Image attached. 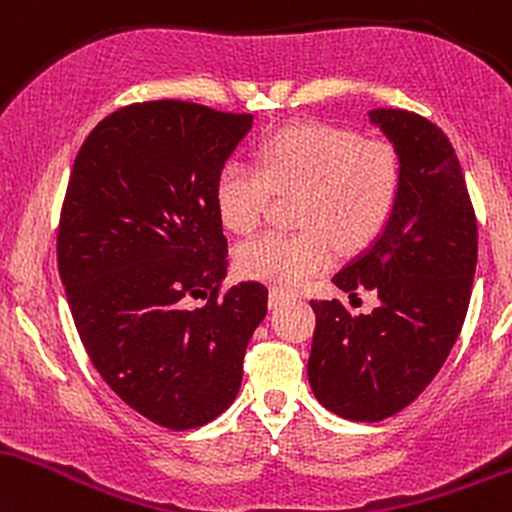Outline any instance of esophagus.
I'll return each mask as SVG.
<instances>
[{"instance_id": "esophagus-1", "label": "esophagus", "mask_w": 512, "mask_h": 512, "mask_svg": "<svg viewBox=\"0 0 512 512\" xmlns=\"http://www.w3.org/2000/svg\"><path fill=\"white\" fill-rule=\"evenodd\" d=\"M285 302H290V295H287V292H283V290H271V295H268V304H271L273 309L283 307Z\"/></svg>"}]
</instances>
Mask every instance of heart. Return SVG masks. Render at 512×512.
Wrapping results in <instances>:
<instances>
[{"label": "heart", "instance_id": "b5f03b06", "mask_svg": "<svg viewBox=\"0 0 512 512\" xmlns=\"http://www.w3.org/2000/svg\"><path fill=\"white\" fill-rule=\"evenodd\" d=\"M261 169L229 159L215 179L217 215L232 232L261 225L273 193H302V232H266L239 244L244 278L297 290L333 263L336 246L360 251L392 220L401 193V162L382 140L326 123H300L263 140Z\"/></svg>", "mask_w": 512, "mask_h": 512}]
</instances>
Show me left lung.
Segmentation results:
<instances>
[{
  "mask_svg": "<svg viewBox=\"0 0 512 512\" xmlns=\"http://www.w3.org/2000/svg\"><path fill=\"white\" fill-rule=\"evenodd\" d=\"M401 162L396 210L375 244L333 283L380 304L350 317L341 300H312L317 329L309 384L321 406L377 423L418 399L455 346L476 271V215L447 135L401 108L370 113Z\"/></svg>",
  "mask_w": 512,
  "mask_h": 512,
  "instance_id": "left-lung-1",
  "label": "left lung"
}]
</instances>
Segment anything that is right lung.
Masks as SVG:
<instances>
[{
	"label": "right lung",
	"mask_w": 512,
	"mask_h": 512,
	"mask_svg": "<svg viewBox=\"0 0 512 512\" xmlns=\"http://www.w3.org/2000/svg\"><path fill=\"white\" fill-rule=\"evenodd\" d=\"M249 128L251 113L130 103L89 132L62 200L57 268L79 338L108 387L169 430L232 404L268 312L263 283L222 287L215 179ZM195 296L209 302L191 310Z\"/></svg>",
	"instance_id": "add662e5"
}]
</instances>
